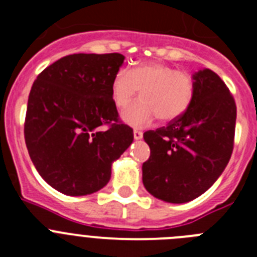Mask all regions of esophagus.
<instances>
[{"label":"esophagus","instance_id":"1","mask_svg":"<svg viewBox=\"0 0 257 257\" xmlns=\"http://www.w3.org/2000/svg\"><path fill=\"white\" fill-rule=\"evenodd\" d=\"M143 138V133L140 130H134V139L140 140Z\"/></svg>","mask_w":257,"mask_h":257}]
</instances>
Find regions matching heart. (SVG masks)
<instances>
[{
    "mask_svg": "<svg viewBox=\"0 0 257 257\" xmlns=\"http://www.w3.org/2000/svg\"><path fill=\"white\" fill-rule=\"evenodd\" d=\"M142 90L143 99L122 110V121L135 127L152 123L157 117L170 122L187 112L196 94V82L190 73L165 63H142L118 70L110 94L119 108L127 105Z\"/></svg>",
    "mask_w": 257,
    "mask_h": 257,
    "instance_id": "obj_1",
    "label": "heart"
}]
</instances>
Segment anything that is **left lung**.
Here are the masks:
<instances>
[{
	"mask_svg": "<svg viewBox=\"0 0 257 257\" xmlns=\"http://www.w3.org/2000/svg\"><path fill=\"white\" fill-rule=\"evenodd\" d=\"M196 94L188 110L166 127L144 133L151 157L143 184L156 198L185 203L211 188L225 170L234 145L237 106L211 69L193 74Z\"/></svg>",
	"mask_w": 257,
	"mask_h": 257,
	"instance_id": "8db88e82",
	"label": "left lung"
}]
</instances>
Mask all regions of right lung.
Masks as SVG:
<instances>
[{
    "instance_id": "obj_1",
    "label": "right lung",
    "mask_w": 257,
    "mask_h": 257,
    "mask_svg": "<svg viewBox=\"0 0 257 257\" xmlns=\"http://www.w3.org/2000/svg\"><path fill=\"white\" fill-rule=\"evenodd\" d=\"M123 60L117 52L68 55L32 86L27 149L41 178L63 194L86 196L105 187L112 163L133 143V128L119 121L110 94Z\"/></svg>"
}]
</instances>
